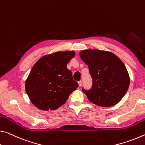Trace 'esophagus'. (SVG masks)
I'll list each match as a JSON object with an SVG mask.
<instances>
[{"mask_svg":"<svg viewBox=\"0 0 145 145\" xmlns=\"http://www.w3.org/2000/svg\"><path fill=\"white\" fill-rule=\"evenodd\" d=\"M78 84H79V86H81L82 85V81H79V82H78Z\"/></svg>","mask_w":145,"mask_h":145,"instance_id":"esophagus-1","label":"esophagus"}]
</instances>
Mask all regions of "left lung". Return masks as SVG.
Segmentation results:
<instances>
[{
	"label": "left lung",
	"mask_w": 145,
	"mask_h": 145,
	"mask_svg": "<svg viewBox=\"0 0 145 145\" xmlns=\"http://www.w3.org/2000/svg\"><path fill=\"white\" fill-rule=\"evenodd\" d=\"M80 57L88 66L92 86L82 90L88 100L103 107L116 105L127 91L130 77L125 64L116 55L99 50H85Z\"/></svg>",
	"instance_id": "8db88e82"
}]
</instances>
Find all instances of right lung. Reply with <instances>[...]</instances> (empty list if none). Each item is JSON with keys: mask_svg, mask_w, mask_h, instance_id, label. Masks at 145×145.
<instances>
[{"mask_svg": "<svg viewBox=\"0 0 145 145\" xmlns=\"http://www.w3.org/2000/svg\"><path fill=\"white\" fill-rule=\"evenodd\" d=\"M75 54L73 51L57 52L42 57L33 65L25 89L31 102L39 109H57L79 86L66 67Z\"/></svg>", "mask_w": 145, "mask_h": 145, "instance_id": "right-lung-1", "label": "right lung"}]
</instances>
